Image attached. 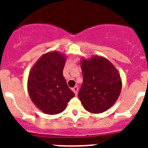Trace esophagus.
I'll return each mask as SVG.
<instances>
[{"instance_id": "esophagus-1", "label": "esophagus", "mask_w": 148, "mask_h": 148, "mask_svg": "<svg viewBox=\"0 0 148 148\" xmlns=\"http://www.w3.org/2000/svg\"><path fill=\"white\" fill-rule=\"evenodd\" d=\"M72 90H73V92H74V93H75V95H77V94H78V87H77V86H75V87H74L73 89H72Z\"/></svg>"}]
</instances>
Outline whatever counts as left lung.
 <instances>
[{
  "label": "left lung",
  "mask_w": 148,
  "mask_h": 148,
  "mask_svg": "<svg viewBox=\"0 0 148 148\" xmlns=\"http://www.w3.org/2000/svg\"><path fill=\"white\" fill-rule=\"evenodd\" d=\"M81 68L83 84L78 98L87 111L103 113L115 104L121 93L119 72L109 60L99 56L81 58Z\"/></svg>",
  "instance_id": "8db88e82"
}]
</instances>
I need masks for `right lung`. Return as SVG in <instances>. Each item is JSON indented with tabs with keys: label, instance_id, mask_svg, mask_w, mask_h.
Wrapping results in <instances>:
<instances>
[{
	"label": "right lung",
	"instance_id": "right-lung-1",
	"mask_svg": "<svg viewBox=\"0 0 148 148\" xmlns=\"http://www.w3.org/2000/svg\"><path fill=\"white\" fill-rule=\"evenodd\" d=\"M66 61L64 53L50 51L40 56L29 73L27 89L30 99L46 114L62 113L75 96L63 76Z\"/></svg>",
	"mask_w": 148,
	"mask_h": 148
}]
</instances>
